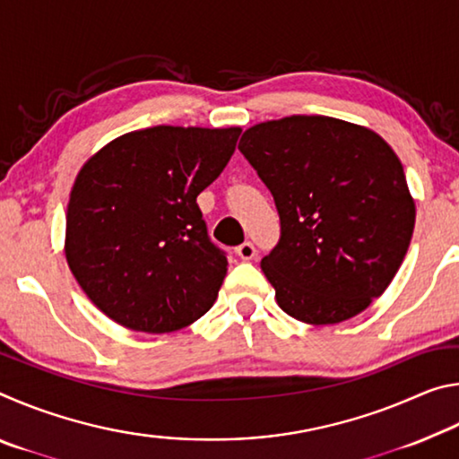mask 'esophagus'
<instances>
[{
	"mask_svg": "<svg viewBox=\"0 0 459 459\" xmlns=\"http://www.w3.org/2000/svg\"><path fill=\"white\" fill-rule=\"evenodd\" d=\"M235 253L238 255L240 259L243 261H251V259H255V255H257V248H255V245L253 243H243V245H238L237 248H235Z\"/></svg>",
	"mask_w": 459,
	"mask_h": 459,
	"instance_id": "esophagus-1",
	"label": "esophagus"
}]
</instances>
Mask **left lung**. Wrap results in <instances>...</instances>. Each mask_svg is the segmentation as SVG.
<instances>
[{
	"label": "left lung",
	"instance_id": "8db88e82",
	"mask_svg": "<svg viewBox=\"0 0 459 459\" xmlns=\"http://www.w3.org/2000/svg\"><path fill=\"white\" fill-rule=\"evenodd\" d=\"M238 150L281 219V238L261 261L279 307L312 325L364 312L397 275L415 229L393 147L356 123L291 115L248 127Z\"/></svg>",
	"mask_w": 459,
	"mask_h": 459
}]
</instances>
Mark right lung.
Wrapping results in <instances>:
<instances>
[{
    "instance_id": "add662e5",
    "label": "right lung",
    "mask_w": 459,
    "mask_h": 459,
    "mask_svg": "<svg viewBox=\"0 0 459 459\" xmlns=\"http://www.w3.org/2000/svg\"><path fill=\"white\" fill-rule=\"evenodd\" d=\"M238 135L240 127L131 131L76 174L66 263L123 328L176 332L212 307L229 263L208 238L196 198L229 164Z\"/></svg>"
}]
</instances>
